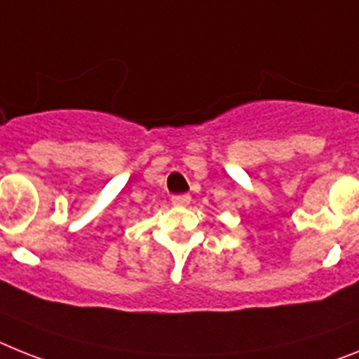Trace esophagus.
<instances>
[{
	"label": "esophagus",
	"mask_w": 359,
	"mask_h": 359,
	"mask_svg": "<svg viewBox=\"0 0 359 359\" xmlns=\"http://www.w3.org/2000/svg\"><path fill=\"white\" fill-rule=\"evenodd\" d=\"M189 201H191V197H189L188 194L173 195V197H171V203H173L175 206H188Z\"/></svg>",
	"instance_id": "34e87169"
}]
</instances>
